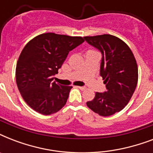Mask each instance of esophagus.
Here are the masks:
<instances>
[{"mask_svg":"<svg viewBox=\"0 0 153 153\" xmlns=\"http://www.w3.org/2000/svg\"><path fill=\"white\" fill-rule=\"evenodd\" d=\"M77 87H78L79 89H80L81 91H84V90H86V86H77Z\"/></svg>","mask_w":153,"mask_h":153,"instance_id":"1","label":"esophagus"}]
</instances>
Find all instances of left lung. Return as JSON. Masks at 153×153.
<instances>
[{
	"mask_svg": "<svg viewBox=\"0 0 153 153\" xmlns=\"http://www.w3.org/2000/svg\"><path fill=\"white\" fill-rule=\"evenodd\" d=\"M83 39L102 54L100 75L105 91L96 92L87 106L102 117L111 116L128 104L137 87V64L128 46L111 35L85 36Z\"/></svg>",
	"mask_w": 153,
	"mask_h": 153,
	"instance_id": "left-lung-1",
	"label": "left lung"
}]
</instances>
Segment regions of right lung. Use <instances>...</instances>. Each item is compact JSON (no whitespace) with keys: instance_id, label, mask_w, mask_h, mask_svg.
Segmentation results:
<instances>
[{"instance_id":"add662e5","label":"right lung","mask_w":153,"mask_h":153,"mask_svg":"<svg viewBox=\"0 0 153 153\" xmlns=\"http://www.w3.org/2000/svg\"><path fill=\"white\" fill-rule=\"evenodd\" d=\"M84 42L80 36L44 33L30 40L22 50L16 69L18 90L25 102L44 115L64 106L72 86L53 82L71 51Z\"/></svg>"}]
</instances>
